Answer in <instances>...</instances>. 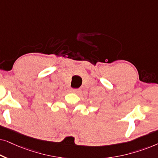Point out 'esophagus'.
I'll return each instance as SVG.
<instances>
[{
  "mask_svg": "<svg viewBox=\"0 0 158 158\" xmlns=\"http://www.w3.org/2000/svg\"><path fill=\"white\" fill-rule=\"evenodd\" d=\"M71 90H72L73 93H75V94H77V93H78L80 91L79 89H76V88H75V89H72Z\"/></svg>",
  "mask_w": 158,
  "mask_h": 158,
  "instance_id": "esophagus-1",
  "label": "esophagus"
}]
</instances>
